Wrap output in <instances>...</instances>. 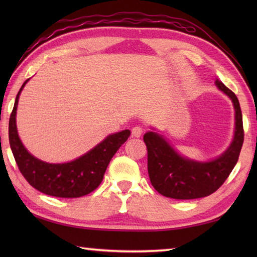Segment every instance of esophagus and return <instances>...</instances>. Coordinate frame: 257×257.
<instances>
[{"label":"esophagus","mask_w":257,"mask_h":257,"mask_svg":"<svg viewBox=\"0 0 257 257\" xmlns=\"http://www.w3.org/2000/svg\"><path fill=\"white\" fill-rule=\"evenodd\" d=\"M143 132H144V128L140 127V125H136V127H134L132 129V134H133V137H136V138H139L141 135H143Z\"/></svg>","instance_id":"obj_1"}]
</instances>
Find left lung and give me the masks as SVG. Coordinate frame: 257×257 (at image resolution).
<instances>
[{"mask_svg": "<svg viewBox=\"0 0 257 257\" xmlns=\"http://www.w3.org/2000/svg\"><path fill=\"white\" fill-rule=\"evenodd\" d=\"M215 85L231 98L235 109V134L224 154L209 162L182 158L156 133H147L144 141L148 152V173L152 187L160 194L177 200L207 196L219 189L230 176L238 160L244 141L242 111L236 95L220 81Z\"/></svg>", "mask_w": 257, "mask_h": 257, "instance_id": "1", "label": "left lung"}]
</instances>
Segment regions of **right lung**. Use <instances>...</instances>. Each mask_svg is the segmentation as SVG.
<instances>
[{"label":"right lung","instance_id":"1","mask_svg":"<svg viewBox=\"0 0 257 257\" xmlns=\"http://www.w3.org/2000/svg\"><path fill=\"white\" fill-rule=\"evenodd\" d=\"M16 95L15 103L9 121V140L16 165L25 180L33 188L47 195L57 198H79L92 192L102 181L103 174L111 158L130 136L123 130L108 137L94 149L67 163H46L33 157L25 149L16 130V109L19 97L25 84Z\"/></svg>","mask_w":257,"mask_h":257}]
</instances>
